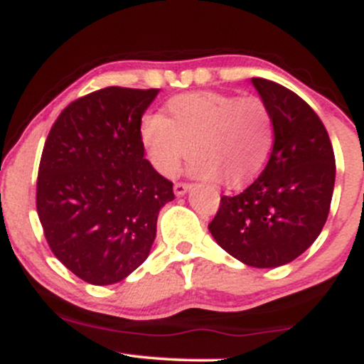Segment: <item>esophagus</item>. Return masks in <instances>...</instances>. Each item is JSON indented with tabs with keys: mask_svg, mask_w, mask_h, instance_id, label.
Instances as JSON below:
<instances>
[{
	"mask_svg": "<svg viewBox=\"0 0 364 364\" xmlns=\"http://www.w3.org/2000/svg\"><path fill=\"white\" fill-rule=\"evenodd\" d=\"M190 188H191L190 183H176V185H174V193H176L178 196H181V195H185Z\"/></svg>",
	"mask_w": 364,
	"mask_h": 364,
	"instance_id": "esophagus-1",
	"label": "esophagus"
}]
</instances>
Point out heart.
Returning <instances> with one entry per match:
<instances>
[{"label":"heart","mask_w":364,"mask_h":364,"mask_svg":"<svg viewBox=\"0 0 364 364\" xmlns=\"http://www.w3.org/2000/svg\"><path fill=\"white\" fill-rule=\"evenodd\" d=\"M169 116H144L140 139L150 164L176 176L193 150L191 176L240 188L265 168L275 140L274 114L258 95L190 92L168 101Z\"/></svg>","instance_id":"b5f03b06"}]
</instances>
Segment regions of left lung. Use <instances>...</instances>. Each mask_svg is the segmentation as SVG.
Listing matches in <instances>:
<instances>
[{"label":"left lung","mask_w":364,"mask_h":364,"mask_svg":"<svg viewBox=\"0 0 364 364\" xmlns=\"http://www.w3.org/2000/svg\"><path fill=\"white\" fill-rule=\"evenodd\" d=\"M274 114L275 140L265 169L235 196H220L208 231L220 248L258 269L286 265L306 252L328 217L336 157L328 133L298 94L252 78Z\"/></svg>","instance_id":"left-lung-1"}]
</instances>
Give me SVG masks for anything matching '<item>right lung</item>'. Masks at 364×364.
<instances>
[{
  "mask_svg": "<svg viewBox=\"0 0 364 364\" xmlns=\"http://www.w3.org/2000/svg\"><path fill=\"white\" fill-rule=\"evenodd\" d=\"M159 89L106 87L61 111L46 139L36 205L46 241L94 286L123 281L149 257L173 183L145 159L141 116Z\"/></svg>",
  "mask_w": 364,
  "mask_h": 364,
  "instance_id": "obj_1",
  "label": "right lung"
}]
</instances>
